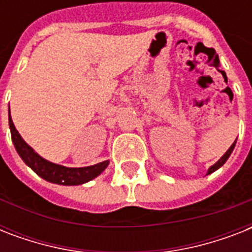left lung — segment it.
I'll list each match as a JSON object with an SVG mask.
<instances>
[{
    "instance_id": "obj_1",
    "label": "left lung",
    "mask_w": 252,
    "mask_h": 252,
    "mask_svg": "<svg viewBox=\"0 0 252 252\" xmlns=\"http://www.w3.org/2000/svg\"><path fill=\"white\" fill-rule=\"evenodd\" d=\"M235 142H237V141H234V142H233V145H231L230 148H229V149L226 150V153L223 154L222 157L220 158L219 161L216 162L215 165H213V166H211V167L208 168V172H207V175H209V174H212V172H215L216 170H219V168L221 167V166H223V163H225V162L227 161V158L230 157V154L233 153V150H234V146H235Z\"/></svg>"
}]
</instances>
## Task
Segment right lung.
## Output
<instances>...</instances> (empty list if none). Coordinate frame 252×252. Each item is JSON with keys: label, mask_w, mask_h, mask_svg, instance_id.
Returning a JSON list of instances; mask_svg holds the SVG:
<instances>
[{"label": "right lung", "mask_w": 252, "mask_h": 252, "mask_svg": "<svg viewBox=\"0 0 252 252\" xmlns=\"http://www.w3.org/2000/svg\"><path fill=\"white\" fill-rule=\"evenodd\" d=\"M9 126L11 132V140L15 146L17 153L23 159L26 165L31 167L37 175L49 183L60 184V186H80L87 183L98 175H100L107 168L110 161L99 162L96 165L86 166V167H66V166L57 165L40 157L27 142L18 133L14 126V123L10 116L9 107Z\"/></svg>", "instance_id": "right-lung-1"}]
</instances>
